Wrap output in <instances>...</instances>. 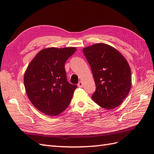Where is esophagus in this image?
<instances>
[{
  "instance_id": "esophagus-1",
  "label": "esophagus",
  "mask_w": 154,
  "mask_h": 154,
  "mask_svg": "<svg viewBox=\"0 0 154 154\" xmlns=\"http://www.w3.org/2000/svg\"><path fill=\"white\" fill-rule=\"evenodd\" d=\"M78 87H79V88L83 87V84H82V82H79V83L78 84Z\"/></svg>"
}]
</instances>
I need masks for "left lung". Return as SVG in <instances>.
I'll use <instances>...</instances> for the list:
<instances>
[{
  "mask_svg": "<svg viewBox=\"0 0 154 154\" xmlns=\"http://www.w3.org/2000/svg\"><path fill=\"white\" fill-rule=\"evenodd\" d=\"M96 85L91 98L99 106L112 110L122 103L131 88V71L120 52L104 43L83 48Z\"/></svg>",
  "mask_w": 154,
  "mask_h": 154,
  "instance_id": "obj_1",
  "label": "left lung"
}]
</instances>
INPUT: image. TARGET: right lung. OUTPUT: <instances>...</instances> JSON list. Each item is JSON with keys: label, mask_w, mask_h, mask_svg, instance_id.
Wrapping results in <instances>:
<instances>
[{"label": "right lung", "mask_w": 154, "mask_h": 154, "mask_svg": "<svg viewBox=\"0 0 154 154\" xmlns=\"http://www.w3.org/2000/svg\"><path fill=\"white\" fill-rule=\"evenodd\" d=\"M76 50L74 47L44 48L29 64L23 80L26 93L42 113L56 116L69 105L77 86L66 81L65 63Z\"/></svg>", "instance_id": "add662e5"}]
</instances>
